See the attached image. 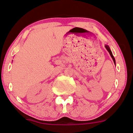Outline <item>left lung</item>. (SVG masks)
Here are the masks:
<instances>
[{
	"label": "left lung",
	"mask_w": 133,
	"mask_h": 133,
	"mask_svg": "<svg viewBox=\"0 0 133 133\" xmlns=\"http://www.w3.org/2000/svg\"><path fill=\"white\" fill-rule=\"evenodd\" d=\"M105 48L107 49V50L108 51V52H109L110 56H111V57H112V59H113V62H114V63H115V64H116V63H115V62H115V59L114 56H113V54H112V52H111V49H110V48L109 46L107 45V44H105Z\"/></svg>",
	"instance_id": "8db88e82"
}]
</instances>
